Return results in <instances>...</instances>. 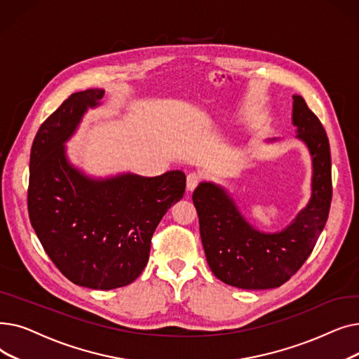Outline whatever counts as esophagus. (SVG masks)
Returning a JSON list of instances; mask_svg holds the SVG:
<instances>
[{
  "instance_id": "34e87169",
  "label": "esophagus",
  "mask_w": 359,
  "mask_h": 359,
  "mask_svg": "<svg viewBox=\"0 0 359 359\" xmlns=\"http://www.w3.org/2000/svg\"><path fill=\"white\" fill-rule=\"evenodd\" d=\"M199 182H201V176L198 175V173H189L187 175V177H186V187H187V191L189 192H192L195 187L199 184Z\"/></svg>"
}]
</instances>
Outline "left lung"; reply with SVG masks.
Instances as JSON below:
<instances>
[{
    "label": "left lung",
    "mask_w": 359,
    "mask_h": 359,
    "mask_svg": "<svg viewBox=\"0 0 359 359\" xmlns=\"http://www.w3.org/2000/svg\"><path fill=\"white\" fill-rule=\"evenodd\" d=\"M292 125L311 156V198L279 233L256 230L227 191L202 182L194 192L206 262L224 284L241 290L278 288L301 268L323 231L332 202V160L326 130L306 100L292 96ZM275 141V140H272Z\"/></svg>",
    "instance_id": "1"
}]
</instances>
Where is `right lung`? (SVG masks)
<instances>
[{
  "mask_svg": "<svg viewBox=\"0 0 359 359\" xmlns=\"http://www.w3.org/2000/svg\"><path fill=\"white\" fill-rule=\"evenodd\" d=\"M103 94L102 88L74 93L41 125L27 191L32 227L53 265L75 285L91 290L125 287L141 275L151 237L186 187L180 170L94 179L68 161L65 142Z\"/></svg>",
  "mask_w": 359,
  "mask_h": 359,
  "instance_id": "obj_1",
  "label": "right lung"
}]
</instances>
